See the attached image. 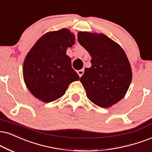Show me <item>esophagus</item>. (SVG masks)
<instances>
[{
	"label": "esophagus",
	"mask_w": 152,
	"mask_h": 152,
	"mask_svg": "<svg viewBox=\"0 0 152 152\" xmlns=\"http://www.w3.org/2000/svg\"><path fill=\"white\" fill-rule=\"evenodd\" d=\"M77 73H78V76H79L80 77H81V76H82L83 74V73H84V70H83V69L78 70V71H77Z\"/></svg>",
	"instance_id": "obj_1"
}]
</instances>
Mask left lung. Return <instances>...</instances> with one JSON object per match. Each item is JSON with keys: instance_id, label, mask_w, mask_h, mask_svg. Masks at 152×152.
Listing matches in <instances>:
<instances>
[{"instance_id": "8db88e82", "label": "left lung", "mask_w": 152, "mask_h": 152, "mask_svg": "<svg viewBox=\"0 0 152 152\" xmlns=\"http://www.w3.org/2000/svg\"><path fill=\"white\" fill-rule=\"evenodd\" d=\"M78 43L91 55L80 81L92 102L106 108L121 100L129 88L132 71L120 45L104 34L78 32Z\"/></svg>"}]
</instances>
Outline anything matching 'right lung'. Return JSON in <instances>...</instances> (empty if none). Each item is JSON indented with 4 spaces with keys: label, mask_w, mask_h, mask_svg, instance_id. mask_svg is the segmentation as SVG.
<instances>
[{
    "label": "right lung",
    "mask_w": 152,
    "mask_h": 152,
    "mask_svg": "<svg viewBox=\"0 0 152 152\" xmlns=\"http://www.w3.org/2000/svg\"><path fill=\"white\" fill-rule=\"evenodd\" d=\"M75 43V36L63 28L45 34L26 55L23 76L26 87L36 98L50 102L64 95L71 83L79 80L66 55Z\"/></svg>",
    "instance_id": "right-lung-1"
}]
</instances>
